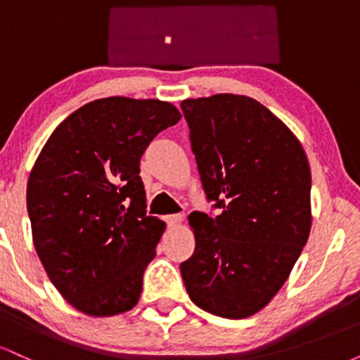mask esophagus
<instances>
[{"label":"esophagus","instance_id":"esophagus-1","mask_svg":"<svg viewBox=\"0 0 360 360\" xmlns=\"http://www.w3.org/2000/svg\"><path fill=\"white\" fill-rule=\"evenodd\" d=\"M166 221L169 229H176L183 221V214H169V217H166Z\"/></svg>","mask_w":360,"mask_h":360}]
</instances>
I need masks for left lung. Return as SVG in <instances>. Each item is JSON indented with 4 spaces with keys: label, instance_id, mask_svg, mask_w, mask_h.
Segmentation results:
<instances>
[{
    "label": "left lung",
    "instance_id": "8db88e82",
    "mask_svg": "<svg viewBox=\"0 0 360 360\" xmlns=\"http://www.w3.org/2000/svg\"><path fill=\"white\" fill-rule=\"evenodd\" d=\"M181 108L203 189L221 210L193 212V255L181 264L196 307L240 320L269 304L311 230V171L301 142L257 100L188 98Z\"/></svg>",
    "mask_w": 360,
    "mask_h": 360
}]
</instances>
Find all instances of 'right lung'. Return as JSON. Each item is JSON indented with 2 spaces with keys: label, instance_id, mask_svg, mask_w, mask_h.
<instances>
[{
  "label": "right lung",
  "instance_id": "obj_1",
  "mask_svg": "<svg viewBox=\"0 0 360 360\" xmlns=\"http://www.w3.org/2000/svg\"><path fill=\"white\" fill-rule=\"evenodd\" d=\"M181 120L160 100L110 96L81 106L37 157L27 184L32 238L60 296L88 316L139 303L166 223L147 217L140 159Z\"/></svg>",
  "mask_w": 360,
  "mask_h": 360
}]
</instances>
